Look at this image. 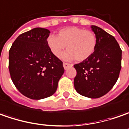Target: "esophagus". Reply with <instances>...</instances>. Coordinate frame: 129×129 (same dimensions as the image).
I'll use <instances>...</instances> for the list:
<instances>
[{"label": "esophagus", "instance_id": "1", "mask_svg": "<svg viewBox=\"0 0 129 129\" xmlns=\"http://www.w3.org/2000/svg\"><path fill=\"white\" fill-rule=\"evenodd\" d=\"M63 67H64L65 69H67L69 67H71L73 65L71 64V63H63Z\"/></svg>", "mask_w": 129, "mask_h": 129}]
</instances>
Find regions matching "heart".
<instances>
[{
	"mask_svg": "<svg viewBox=\"0 0 129 129\" xmlns=\"http://www.w3.org/2000/svg\"><path fill=\"white\" fill-rule=\"evenodd\" d=\"M46 43L51 53L56 57H60L63 50L66 48L68 51L62 56L63 59L71 60L75 58L83 61L93 54L98 41L93 31L72 26L60 30L57 36H49Z\"/></svg>",
	"mask_w": 129,
	"mask_h": 129,
	"instance_id": "1",
	"label": "heart"
}]
</instances>
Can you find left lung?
<instances>
[{
    "mask_svg": "<svg viewBox=\"0 0 129 129\" xmlns=\"http://www.w3.org/2000/svg\"><path fill=\"white\" fill-rule=\"evenodd\" d=\"M97 37V47L88 59L74 65V87L79 94L97 99L106 94L117 81L121 69L122 51L113 36L91 25Z\"/></svg>",
    "mask_w": 129,
    "mask_h": 129,
    "instance_id": "left-lung-1",
    "label": "left lung"
}]
</instances>
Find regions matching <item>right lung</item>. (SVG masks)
<instances>
[{
	"instance_id": "add662e5",
	"label": "right lung",
	"mask_w": 129,
	"mask_h": 129,
	"mask_svg": "<svg viewBox=\"0 0 129 129\" xmlns=\"http://www.w3.org/2000/svg\"><path fill=\"white\" fill-rule=\"evenodd\" d=\"M50 31L36 28L20 34L9 50L8 69L20 93L38 100L52 95L64 73L63 62L47 46Z\"/></svg>"
}]
</instances>
